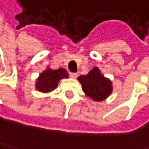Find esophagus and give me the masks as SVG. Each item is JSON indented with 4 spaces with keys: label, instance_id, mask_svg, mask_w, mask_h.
Returning <instances> with one entry per match:
<instances>
[{
    "label": "esophagus",
    "instance_id": "34e87169",
    "mask_svg": "<svg viewBox=\"0 0 149 149\" xmlns=\"http://www.w3.org/2000/svg\"><path fill=\"white\" fill-rule=\"evenodd\" d=\"M70 76L72 79H76L79 75H78V73H76V72H71V73L70 74Z\"/></svg>",
    "mask_w": 149,
    "mask_h": 149
}]
</instances>
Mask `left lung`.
<instances>
[{"label":"left lung","mask_w":149,"mask_h":149,"mask_svg":"<svg viewBox=\"0 0 149 149\" xmlns=\"http://www.w3.org/2000/svg\"><path fill=\"white\" fill-rule=\"evenodd\" d=\"M78 79L82 85L84 93L96 101L104 100L112 93L110 80L101 75L97 67L91 70L87 75L79 77Z\"/></svg>","instance_id":"left-lung-1"}]
</instances>
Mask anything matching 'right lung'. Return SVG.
Here are the masks:
<instances>
[{"instance_id": "add662e5", "label": "right lung", "mask_w": 149, "mask_h": 149, "mask_svg": "<svg viewBox=\"0 0 149 149\" xmlns=\"http://www.w3.org/2000/svg\"><path fill=\"white\" fill-rule=\"evenodd\" d=\"M64 78L66 79L68 78V73L63 68L57 70L47 69L42 73L40 74L36 87L39 92L42 93L51 92L56 88L59 81Z\"/></svg>"}]
</instances>
